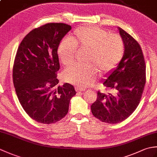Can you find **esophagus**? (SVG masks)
Segmentation results:
<instances>
[{
	"instance_id": "34e87169",
	"label": "esophagus",
	"mask_w": 157,
	"mask_h": 157,
	"mask_svg": "<svg viewBox=\"0 0 157 157\" xmlns=\"http://www.w3.org/2000/svg\"><path fill=\"white\" fill-rule=\"evenodd\" d=\"M75 90L76 92H82V91H84L86 89L84 88L80 87V86H75Z\"/></svg>"
}]
</instances>
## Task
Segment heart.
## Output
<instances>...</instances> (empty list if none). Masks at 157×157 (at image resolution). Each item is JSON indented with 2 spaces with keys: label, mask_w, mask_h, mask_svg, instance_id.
Masks as SVG:
<instances>
[{
  "label": "heart",
  "mask_w": 157,
  "mask_h": 157,
  "mask_svg": "<svg viewBox=\"0 0 157 157\" xmlns=\"http://www.w3.org/2000/svg\"><path fill=\"white\" fill-rule=\"evenodd\" d=\"M77 47L89 50L87 61L92 64L73 65L66 69L63 79L66 82L81 87L91 86L96 80L97 70L108 73L118 65L123 57L125 44L118 34L98 27H80L73 32L71 38H65L57 48L59 60L65 66L74 61Z\"/></svg>",
  "instance_id": "heart-1"
}]
</instances>
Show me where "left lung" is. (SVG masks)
I'll use <instances>...</instances> for the list:
<instances>
[{
  "mask_svg": "<svg viewBox=\"0 0 157 157\" xmlns=\"http://www.w3.org/2000/svg\"><path fill=\"white\" fill-rule=\"evenodd\" d=\"M125 44L123 57L103 82L115 94L98 91L91 105L93 115L102 122L115 124L132 114L140 101L146 84V65L139 43L123 29L118 28Z\"/></svg>",
  "mask_w": 157,
  "mask_h": 157,
  "instance_id": "obj_1",
  "label": "left lung"
}]
</instances>
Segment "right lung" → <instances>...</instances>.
<instances>
[{
    "label": "right lung",
    "mask_w": 157,
    "mask_h": 157,
    "mask_svg": "<svg viewBox=\"0 0 157 157\" xmlns=\"http://www.w3.org/2000/svg\"><path fill=\"white\" fill-rule=\"evenodd\" d=\"M71 25L49 23L29 32L20 43L13 67V81L20 104L32 119L51 124L67 114L76 92L71 84L59 86L57 48Z\"/></svg>",
    "instance_id": "right-lung-1"
}]
</instances>
